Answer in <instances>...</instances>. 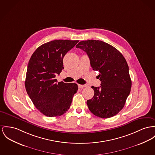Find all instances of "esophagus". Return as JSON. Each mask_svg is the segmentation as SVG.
Wrapping results in <instances>:
<instances>
[{
  "label": "esophagus",
  "mask_w": 155,
  "mask_h": 155,
  "mask_svg": "<svg viewBox=\"0 0 155 155\" xmlns=\"http://www.w3.org/2000/svg\"><path fill=\"white\" fill-rule=\"evenodd\" d=\"M86 86V84H78V87L79 88H83V87H84Z\"/></svg>",
  "instance_id": "obj_1"
}]
</instances>
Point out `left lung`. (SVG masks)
I'll list each match as a JSON object with an SVG mask.
<instances>
[{"instance_id":"8db88e82","label":"left lung","mask_w":155,"mask_h":155,"mask_svg":"<svg viewBox=\"0 0 155 155\" xmlns=\"http://www.w3.org/2000/svg\"><path fill=\"white\" fill-rule=\"evenodd\" d=\"M88 55L93 71L99 72L100 87L92 86L93 98L87 101L90 111L102 118H109L124 107L130 92L132 81L129 66L122 54L101 41H80L77 45Z\"/></svg>"}]
</instances>
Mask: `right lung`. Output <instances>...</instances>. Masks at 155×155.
Instances as JSON below:
<instances>
[{"label": "right lung", "mask_w": 155, "mask_h": 155, "mask_svg": "<svg viewBox=\"0 0 155 155\" xmlns=\"http://www.w3.org/2000/svg\"><path fill=\"white\" fill-rule=\"evenodd\" d=\"M79 41L54 40L43 44L32 54L25 80L28 94L35 106L48 117L65 114L78 89L73 83H58L55 79L64 69L63 59Z\"/></svg>", "instance_id": "right-lung-1"}]
</instances>
